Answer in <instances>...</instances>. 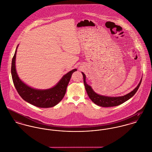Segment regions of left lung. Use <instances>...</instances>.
Instances as JSON below:
<instances>
[{
  "instance_id": "obj_1",
  "label": "left lung",
  "mask_w": 152,
  "mask_h": 152,
  "mask_svg": "<svg viewBox=\"0 0 152 152\" xmlns=\"http://www.w3.org/2000/svg\"><path fill=\"white\" fill-rule=\"evenodd\" d=\"M83 76V81H84V87L86 88V90L87 91V93L89 97V98L91 99V100L93 101L94 104L96 105H98L99 106L103 107H114L117 106L124 102H125L129 99H130L132 97H133L135 95V93L137 91L140 83L142 82L141 79L139 83L137 85V86L135 88V89L130 92L129 93L121 97H107L104 96H101L96 93H95L91 86L87 84L86 82V76L83 72H82Z\"/></svg>"
}]
</instances>
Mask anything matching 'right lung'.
Listing matches in <instances>:
<instances>
[{
	"mask_svg": "<svg viewBox=\"0 0 152 152\" xmlns=\"http://www.w3.org/2000/svg\"><path fill=\"white\" fill-rule=\"evenodd\" d=\"M17 45L12 62V76L14 85L21 97L28 103L39 108H50L58 104L64 98L68 83L75 69L65 75L61 80L52 88L47 90H37L23 83L18 77L16 69V56Z\"/></svg>",
	"mask_w": 152,
	"mask_h": 152,
	"instance_id": "obj_1",
	"label": "right lung"
}]
</instances>
